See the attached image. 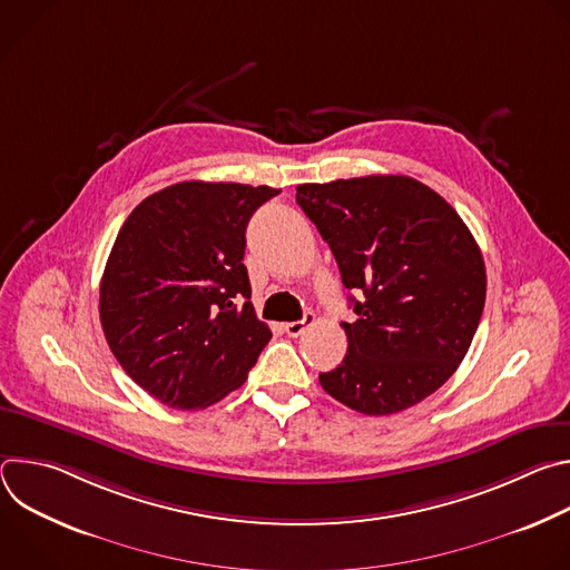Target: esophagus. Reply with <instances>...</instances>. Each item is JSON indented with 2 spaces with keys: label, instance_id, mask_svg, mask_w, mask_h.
Listing matches in <instances>:
<instances>
[{
  "label": "esophagus",
  "instance_id": "1",
  "mask_svg": "<svg viewBox=\"0 0 570 570\" xmlns=\"http://www.w3.org/2000/svg\"><path fill=\"white\" fill-rule=\"evenodd\" d=\"M313 324H315V313H304L302 320H297V322H286V324H284V332H286L291 338H297V336H302L308 327H313Z\"/></svg>",
  "mask_w": 570,
  "mask_h": 570
}]
</instances>
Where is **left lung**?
Masks as SVG:
<instances>
[{
	"instance_id": "left-lung-1",
	"label": "left lung",
	"mask_w": 570,
	"mask_h": 570,
	"mask_svg": "<svg viewBox=\"0 0 570 570\" xmlns=\"http://www.w3.org/2000/svg\"><path fill=\"white\" fill-rule=\"evenodd\" d=\"M297 205L341 268L356 320L320 385L363 415L420 403L458 370L484 306L482 253L458 212L409 176L299 185Z\"/></svg>"
}]
</instances>
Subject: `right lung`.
<instances>
[{"mask_svg": "<svg viewBox=\"0 0 570 570\" xmlns=\"http://www.w3.org/2000/svg\"><path fill=\"white\" fill-rule=\"evenodd\" d=\"M277 194L178 183L121 225L101 279V327L124 372L169 409H207L240 387L273 338L243 253L248 220Z\"/></svg>", "mask_w": 570, "mask_h": 570, "instance_id": "obj_1", "label": "right lung"}]
</instances>
